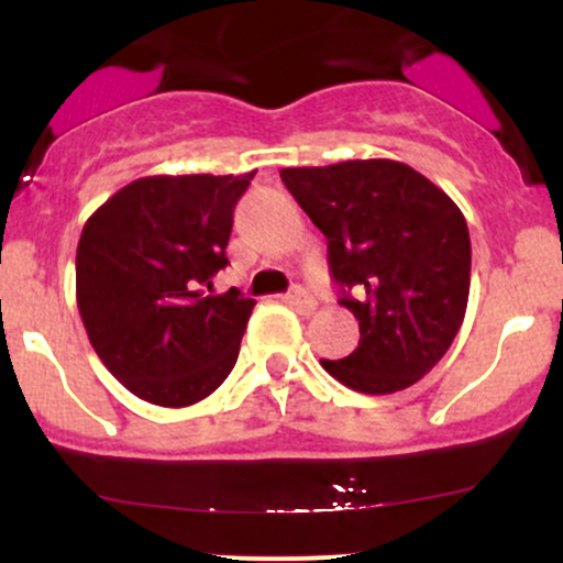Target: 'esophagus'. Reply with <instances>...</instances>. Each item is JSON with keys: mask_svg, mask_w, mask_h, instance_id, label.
<instances>
[{"mask_svg": "<svg viewBox=\"0 0 563 563\" xmlns=\"http://www.w3.org/2000/svg\"><path fill=\"white\" fill-rule=\"evenodd\" d=\"M290 301H294V307L301 309L303 314H312L314 307H318V301H314V296L309 294L307 288H301V286H296L294 290H290Z\"/></svg>", "mask_w": 563, "mask_h": 563, "instance_id": "obj_1", "label": "esophagus"}]
</instances>
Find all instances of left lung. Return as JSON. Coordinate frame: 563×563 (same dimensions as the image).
<instances>
[{"label": "left lung", "instance_id": "obj_1", "mask_svg": "<svg viewBox=\"0 0 563 563\" xmlns=\"http://www.w3.org/2000/svg\"><path fill=\"white\" fill-rule=\"evenodd\" d=\"M296 203L328 238L341 303L360 320L344 360H320L339 384L394 394L444 357L466 318L471 238L442 187L391 158L280 169Z\"/></svg>", "mask_w": 563, "mask_h": 563}]
</instances>
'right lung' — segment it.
<instances>
[{
  "instance_id": "add662e5",
  "label": "right lung",
  "mask_w": 563,
  "mask_h": 563,
  "mask_svg": "<svg viewBox=\"0 0 563 563\" xmlns=\"http://www.w3.org/2000/svg\"><path fill=\"white\" fill-rule=\"evenodd\" d=\"M254 174L134 179L84 224L76 303L97 357L134 397L196 405L235 367L256 301L206 288L228 264L232 211Z\"/></svg>"
}]
</instances>
